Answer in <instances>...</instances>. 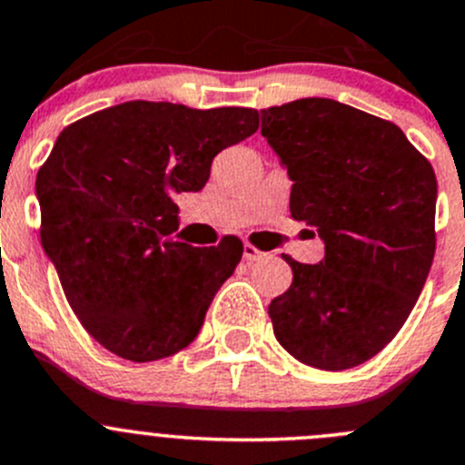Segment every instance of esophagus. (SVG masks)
I'll use <instances>...</instances> for the list:
<instances>
[{
	"label": "esophagus",
	"mask_w": 465,
	"mask_h": 465,
	"mask_svg": "<svg viewBox=\"0 0 465 465\" xmlns=\"http://www.w3.org/2000/svg\"><path fill=\"white\" fill-rule=\"evenodd\" d=\"M263 257H266V252L257 250V247L250 245V242H245V245H242V259H245V262H259V259H263Z\"/></svg>",
	"instance_id": "obj_1"
}]
</instances>
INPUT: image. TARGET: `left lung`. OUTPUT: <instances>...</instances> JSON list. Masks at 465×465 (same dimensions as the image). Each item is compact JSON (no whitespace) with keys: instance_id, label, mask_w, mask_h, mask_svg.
<instances>
[{"instance_id":"left-lung-1","label":"left lung","mask_w":465,"mask_h":465,"mask_svg":"<svg viewBox=\"0 0 465 465\" xmlns=\"http://www.w3.org/2000/svg\"><path fill=\"white\" fill-rule=\"evenodd\" d=\"M286 167L292 218L316 229L319 263L284 257L292 286L268 305L277 341L302 364L340 371L401 331L436 252V173L401 128L362 110L301 98L262 110Z\"/></svg>"}]
</instances>
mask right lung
I'll list each match as a JSON object with an SVG mask.
<instances>
[{"instance_id": "right-lung-1", "label": "right lung", "mask_w": 465, "mask_h": 465, "mask_svg": "<svg viewBox=\"0 0 465 465\" xmlns=\"http://www.w3.org/2000/svg\"><path fill=\"white\" fill-rule=\"evenodd\" d=\"M257 128L259 112L250 107L130 101L56 137L36 176L41 242L68 305L98 344L151 362L199 335L213 298L241 262L242 242L176 241L173 197L199 193L213 158Z\"/></svg>"}]
</instances>
